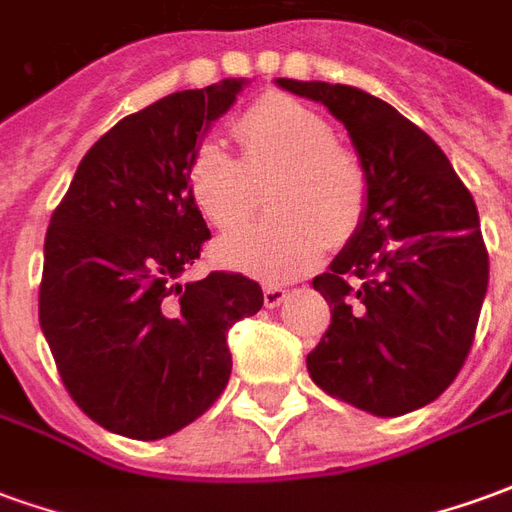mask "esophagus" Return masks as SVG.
I'll return each instance as SVG.
<instances>
[{
    "mask_svg": "<svg viewBox=\"0 0 512 512\" xmlns=\"http://www.w3.org/2000/svg\"><path fill=\"white\" fill-rule=\"evenodd\" d=\"M288 296V290L282 288V285H266L263 288V301H266V307H279L282 301Z\"/></svg>",
    "mask_w": 512,
    "mask_h": 512,
    "instance_id": "34e87169",
    "label": "esophagus"
}]
</instances>
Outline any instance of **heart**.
Here are the masks:
<instances>
[{"instance_id": "b5f03b06", "label": "heart", "mask_w": 512, "mask_h": 512, "mask_svg": "<svg viewBox=\"0 0 512 512\" xmlns=\"http://www.w3.org/2000/svg\"><path fill=\"white\" fill-rule=\"evenodd\" d=\"M241 158L219 142L191 156L189 194L202 216L233 230L255 213L260 183L271 174L266 219L216 246L224 266L263 279H290L315 266L334 241L354 233L367 208V172L354 150L334 142L326 117L282 93L246 106L233 123Z\"/></svg>"}]
</instances>
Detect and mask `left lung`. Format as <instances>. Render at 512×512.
Instances as JSON below:
<instances>
[{"instance_id": "left-lung-1", "label": "left lung", "mask_w": 512, "mask_h": 512, "mask_svg": "<svg viewBox=\"0 0 512 512\" xmlns=\"http://www.w3.org/2000/svg\"><path fill=\"white\" fill-rule=\"evenodd\" d=\"M321 101L351 134L367 172L354 238L312 288L332 323L307 354L329 395L400 417L447 389L472 351L488 290V249L472 194L419 126L348 84L277 79Z\"/></svg>"}]
</instances>
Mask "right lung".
Returning a JSON list of instances; mask_svg holds the SVG:
<instances>
[{
  "label": "right lung",
  "mask_w": 512,
  "mask_h": 512,
  "mask_svg": "<svg viewBox=\"0 0 512 512\" xmlns=\"http://www.w3.org/2000/svg\"><path fill=\"white\" fill-rule=\"evenodd\" d=\"M241 87L224 79L123 117L51 213L40 329L73 403L128 439H164L205 414L233 370L227 332L263 307L260 285L235 271L178 285L211 238L191 156Z\"/></svg>",
  "instance_id": "1"
}]
</instances>
